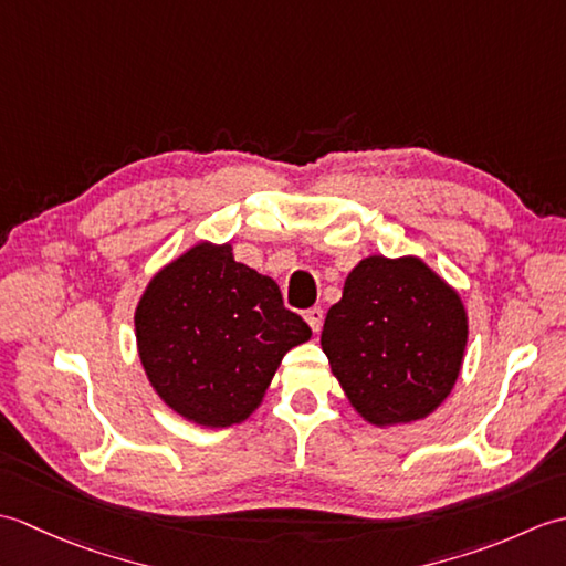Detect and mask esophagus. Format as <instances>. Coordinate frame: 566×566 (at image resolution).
I'll use <instances>...</instances> for the list:
<instances>
[{
	"label": "esophagus",
	"instance_id": "esophagus-1",
	"mask_svg": "<svg viewBox=\"0 0 566 566\" xmlns=\"http://www.w3.org/2000/svg\"><path fill=\"white\" fill-rule=\"evenodd\" d=\"M304 318H306V323H308V328L314 331V333H318L321 326H323V308H321V306L308 308L306 314H304Z\"/></svg>",
	"mask_w": 566,
	"mask_h": 566
}]
</instances>
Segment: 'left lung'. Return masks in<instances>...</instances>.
Instances as JSON below:
<instances>
[{"label": "left lung", "instance_id": "obj_1", "mask_svg": "<svg viewBox=\"0 0 566 566\" xmlns=\"http://www.w3.org/2000/svg\"><path fill=\"white\" fill-rule=\"evenodd\" d=\"M469 318L460 292L416 255L359 260L326 314L321 347L369 426L436 413L462 371Z\"/></svg>", "mask_w": 566, "mask_h": 566}]
</instances>
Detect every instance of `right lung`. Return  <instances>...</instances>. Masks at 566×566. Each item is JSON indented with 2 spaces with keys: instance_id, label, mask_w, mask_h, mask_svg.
I'll list each match as a JSON object with an SVG mask.
<instances>
[{
  "instance_id": "1",
  "label": "right lung",
  "mask_w": 566,
  "mask_h": 566,
  "mask_svg": "<svg viewBox=\"0 0 566 566\" xmlns=\"http://www.w3.org/2000/svg\"><path fill=\"white\" fill-rule=\"evenodd\" d=\"M136 347L153 391L201 428L258 411L282 357L311 328L282 304L272 276L233 260L231 243L199 240L150 276Z\"/></svg>"
}]
</instances>
